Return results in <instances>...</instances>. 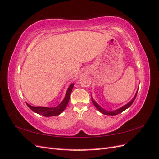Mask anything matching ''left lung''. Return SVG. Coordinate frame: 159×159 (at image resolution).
Masks as SVG:
<instances>
[{"instance_id":"obj_1","label":"left lung","mask_w":159,"mask_h":159,"mask_svg":"<svg viewBox=\"0 0 159 159\" xmlns=\"http://www.w3.org/2000/svg\"><path fill=\"white\" fill-rule=\"evenodd\" d=\"M137 92H138V90L136 92L135 96L134 97V98H133V99H132L129 102H128V103L126 104L125 105L123 106L122 107H120L119 109L115 110H114V111H107V110H104V108H102V107L101 106H100L98 104L96 103V102H95V100H94L93 98H92V96H91V98H92V102H93V104H94V105L95 106V107H96V109L98 110L99 111H100L102 114H104V115H108V116H115V115H117V114H120L121 112L124 111V110H125L126 109H127L128 107H129L131 106V105L133 104V102H134V100H135V98H136Z\"/></svg>"}]
</instances>
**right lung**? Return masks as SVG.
I'll return each mask as SVG.
<instances>
[{
    "instance_id": "1",
    "label": "right lung",
    "mask_w": 159,
    "mask_h": 159,
    "mask_svg": "<svg viewBox=\"0 0 159 159\" xmlns=\"http://www.w3.org/2000/svg\"><path fill=\"white\" fill-rule=\"evenodd\" d=\"M74 86V83L71 84L66 90L65 96L63 101L61 103L55 107H42V106H32L31 105L26 103L27 106L31 109L35 113L42 115L45 117H50L55 116L61 114L65 109V107L67 106L69 101L70 99V96L71 92H72L73 88Z\"/></svg>"
}]
</instances>
